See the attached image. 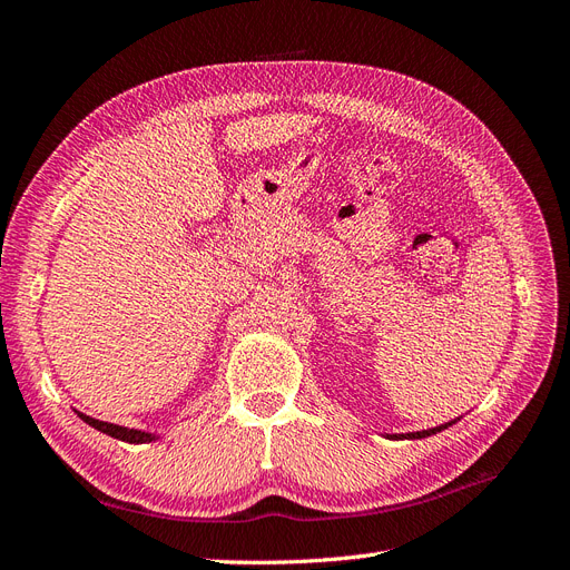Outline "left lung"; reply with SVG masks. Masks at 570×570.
I'll return each mask as SVG.
<instances>
[{
	"label": "left lung",
	"instance_id": "left-lung-1",
	"mask_svg": "<svg viewBox=\"0 0 570 570\" xmlns=\"http://www.w3.org/2000/svg\"><path fill=\"white\" fill-rule=\"evenodd\" d=\"M442 428H446V425H440V428H433V430H423V433H406V435H402V438H411V440H419V438H428V435H433V433H440ZM396 438V435H394Z\"/></svg>",
	"mask_w": 570,
	"mask_h": 570
}]
</instances>
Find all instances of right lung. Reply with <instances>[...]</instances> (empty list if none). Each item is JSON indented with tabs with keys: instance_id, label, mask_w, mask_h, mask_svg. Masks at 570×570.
<instances>
[{
	"instance_id": "1",
	"label": "right lung",
	"mask_w": 570,
	"mask_h": 570,
	"mask_svg": "<svg viewBox=\"0 0 570 570\" xmlns=\"http://www.w3.org/2000/svg\"><path fill=\"white\" fill-rule=\"evenodd\" d=\"M78 416H80L85 423H88V425H92L95 430H99V433H107V435H111V438H116V440L135 442V444H140V442H151V440H154V435H151V433H142V430H132V428H124V425H114V423L97 421V419L85 416V413H78Z\"/></svg>"
}]
</instances>
